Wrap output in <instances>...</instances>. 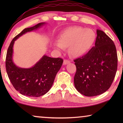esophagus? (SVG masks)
Instances as JSON below:
<instances>
[{"label": "esophagus", "instance_id": "obj_1", "mask_svg": "<svg viewBox=\"0 0 123 123\" xmlns=\"http://www.w3.org/2000/svg\"><path fill=\"white\" fill-rule=\"evenodd\" d=\"M70 63V61H69V60H63V64H67L68 63Z\"/></svg>", "mask_w": 123, "mask_h": 123}]
</instances>
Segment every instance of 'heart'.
Instances as JSON below:
<instances>
[{
  "mask_svg": "<svg viewBox=\"0 0 123 123\" xmlns=\"http://www.w3.org/2000/svg\"><path fill=\"white\" fill-rule=\"evenodd\" d=\"M96 35L92 29L81 26H72L66 29L59 35L58 42L53 46L60 51L68 47V52L72 56L80 57L86 54L92 47Z\"/></svg>",
  "mask_w": 123,
  "mask_h": 123,
  "instance_id": "heart-1",
  "label": "heart"
}]
</instances>
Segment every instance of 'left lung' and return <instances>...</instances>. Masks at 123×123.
Here are the masks:
<instances>
[{"label":"left lung","instance_id":"1","mask_svg":"<svg viewBox=\"0 0 123 123\" xmlns=\"http://www.w3.org/2000/svg\"><path fill=\"white\" fill-rule=\"evenodd\" d=\"M97 34L95 46L74 60L76 67L74 86L87 97L96 96L108 90L117 69V53L113 41L100 30L98 29Z\"/></svg>","mask_w":123,"mask_h":123}]
</instances>
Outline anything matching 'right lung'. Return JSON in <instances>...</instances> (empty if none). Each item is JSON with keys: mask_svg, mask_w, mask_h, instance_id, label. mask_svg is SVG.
I'll list each match as a JSON object with an SVG mask.
<instances>
[{"mask_svg": "<svg viewBox=\"0 0 123 123\" xmlns=\"http://www.w3.org/2000/svg\"><path fill=\"white\" fill-rule=\"evenodd\" d=\"M45 24L40 23L24 29L12 39L7 49L5 62L7 75L14 88L25 96L38 97L47 93L63 63V59L61 58H52L46 55L30 68L18 67L14 63L12 56L14 41L23 34L37 30Z\"/></svg>", "mask_w": 123, "mask_h": 123, "instance_id": "right-lung-1", "label": "right lung"}]
</instances>
